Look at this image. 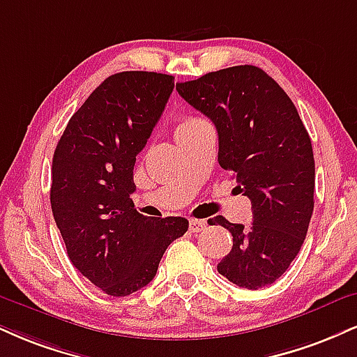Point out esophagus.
Masks as SVG:
<instances>
[{"label": "esophagus", "instance_id": "obj_1", "mask_svg": "<svg viewBox=\"0 0 357 357\" xmlns=\"http://www.w3.org/2000/svg\"><path fill=\"white\" fill-rule=\"evenodd\" d=\"M206 227H208L206 221L190 220V231H191V233H201V231H204Z\"/></svg>", "mask_w": 357, "mask_h": 357}]
</instances>
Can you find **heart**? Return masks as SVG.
Wrapping results in <instances>:
<instances>
[{"instance_id": "obj_1", "label": "heart", "mask_w": 357, "mask_h": 357, "mask_svg": "<svg viewBox=\"0 0 357 357\" xmlns=\"http://www.w3.org/2000/svg\"><path fill=\"white\" fill-rule=\"evenodd\" d=\"M203 123V119H197V118H192V116H186V118H181L176 124V130H174V137L178 139V137H181L183 135H186L188 131H191L192 128L197 126V124Z\"/></svg>"}]
</instances>
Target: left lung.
<instances>
[{"label": "left lung", "mask_w": 357, "mask_h": 357, "mask_svg": "<svg viewBox=\"0 0 357 357\" xmlns=\"http://www.w3.org/2000/svg\"><path fill=\"white\" fill-rule=\"evenodd\" d=\"M176 89L214 123L218 161L251 199L249 227L216 218L233 234L218 271L246 289L273 284L298 256L314 209V156L298 109L251 64L208 73Z\"/></svg>", "instance_id": "8db88e82"}]
</instances>
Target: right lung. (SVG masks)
Wrapping results in <instances>:
<instances>
[{
    "mask_svg": "<svg viewBox=\"0 0 357 357\" xmlns=\"http://www.w3.org/2000/svg\"><path fill=\"white\" fill-rule=\"evenodd\" d=\"M174 88L171 75L123 71L98 86L71 116L53 156L51 209L68 256L109 296H128L156 276L184 218H146L131 195L136 156Z\"/></svg>",
    "mask_w": 357,
    "mask_h": 357,
    "instance_id": "obj_1",
    "label": "right lung"
}]
</instances>
